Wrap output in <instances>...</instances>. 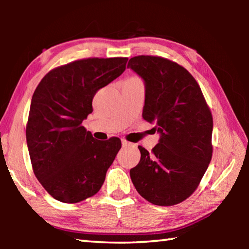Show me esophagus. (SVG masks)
<instances>
[{
  "label": "esophagus",
  "instance_id": "obj_1",
  "mask_svg": "<svg viewBox=\"0 0 249 249\" xmlns=\"http://www.w3.org/2000/svg\"><path fill=\"white\" fill-rule=\"evenodd\" d=\"M122 146H123V147H129V146H133V144H132V142H129L127 141L123 140V141H122Z\"/></svg>",
  "mask_w": 249,
  "mask_h": 249
}]
</instances>
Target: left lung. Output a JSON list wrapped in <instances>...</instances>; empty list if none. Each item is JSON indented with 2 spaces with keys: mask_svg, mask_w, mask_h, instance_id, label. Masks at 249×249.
<instances>
[{
  "mask_svg": "<svg viewBox=\"0 0 249 249\" xmlns=\"http://www.w3.org/2000/svg\"><path fill=\"white\" fill-rule=\"evenodd\" d=\"M127 68L145 82L144 120L160 137L129 175L137 192L160 206L178 204L199 185L212 158L213 119L199 84L183 67L166 58L137 56Z\"/></svg>",
  "mask_w": 249,
  "mask_h": 249,
  "instance_id": "8db88e82",
  "label": "left lung"
}]
</instances>
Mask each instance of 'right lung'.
<instances>
[{"instance_id": "add662e5", "label": "right lung", "mask_w": 249, "mask_h": 249, "mask_svg": "<svg viewBox=\"0 0 249 249\" xmlns=\"http://www.w3.org/2000/svg\"><path fill=\"white\" fill-rule=\"evenodd\" d=\"M127 58H88L58 67L34 92L26 141L34 174L53 199L77 203L98 193L121 140H94L82 126L98 90L124 72Z\"/></svg>"}]
</instances>
